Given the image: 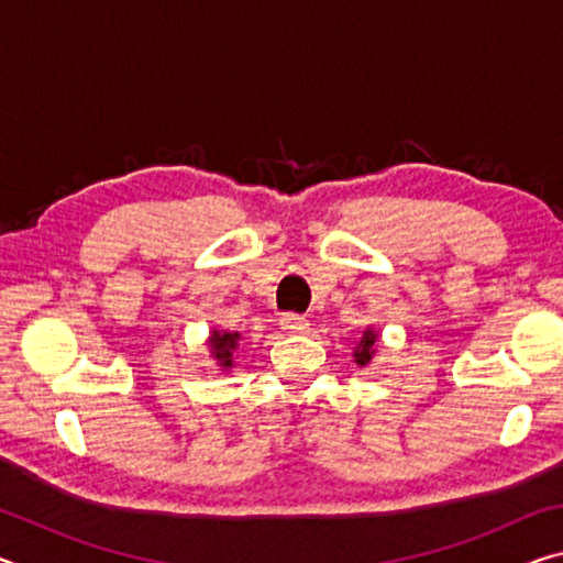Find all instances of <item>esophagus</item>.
I'll return each mask as SVG.
<instances>
[{"label": "esophagus", "mask_w": 563, "mask_h": 563, "mask_svg": "<svg viewBox=\"0 0 563 563\" xmlns=\"http://www.w3.org/2000/svg\"><path fill=\"white\" fill-rule=\"evenodd\" d=\"M280 328L288 332V335H305V332L310 330V322H308V318L295 316V312H285V316L280 318Z\"/></svg>", "instance_id": "obj_1"}]
</instances>
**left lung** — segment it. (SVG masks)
<instances>
[{"label":"left lung","mask_w":563,"mask_h":563,"mask_svg":"<svg viewBox=\"0 0 563 563\" xmlns=\"http://www.w3.org/2000/svg\"><path fill=\"white\" fill-rule=\"evenodd\" d=\"M377 345H379V332L375 328H365V332H362V338L357 342V347L352 350V357H355L360 367H365L373 362V357L377 355Z\"/></svg>","instance_id":"8db88e82"}]
</instances>
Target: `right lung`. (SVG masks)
Returning a JSON list of instances; mask_svg holds the SVG:
<instances>
[{"instance_id": "1", "label": "right lung", "mask_w": 563, "mask_h": 563, "mask_svg": "<svg viewBox=\"0 0 563 563\" xmlns=\"http://www.w3.org/2000/svg\"><path fill=\"white\" fill-rule=\"evenodd\" d=\"M238 340H241V332H231V330H211L208 332V355L213 357L216 367L221 373H231L235 367V350H238Z\"/></svg>"}]
</instances>
